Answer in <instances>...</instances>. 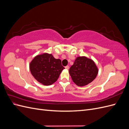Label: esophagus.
Instances as JSON below:
<instances>
[{
  "mask_svg": "<svg viewBox=\"0 0 129 129\" xmlns=\"http://www.w3.org/2000/svg\"><path fill=\"white\" fill-rule=\"evenodd\" d=\"M65 68H66V69H69V66H66V67H65Z\"/></svg>",
  "mask_w": 129,
  "mask_h": 129,
  "instance_id": "34e87169",
  "label": "esophagus"
}]
</instances>
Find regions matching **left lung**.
<instances>
[{"label": "left lung", "instance_id": "obj_1", "mask_svg": "<svg viewBox=\"0 0 129 129\" xmlns=\"http://www.w3.org/2000/svg\"><path fill=\"white\" fill-rule=\"evenodd\" d=\"M69 72L74 82L78 86L83 87L95 80L99 69L92 60L86 56H79Z\"/></svg>", "mask_w": 129, "mask_h": 129}]
</instances>
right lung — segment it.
<instances>
[{"instance_id": "right-lung-1", "label": "right lung", "mask_w": 129, "mask_h": 129, "mask_svg": "<svg viewBox=\"0 0 129 129\" xmlns=\"http://www.w3.org/2000/svg\"><path fill=\"white\" fill-rule=\"evenodd\" d=\"M64 69L60 59H56L52 54L47 53L35 56L29 63L32 75L44 85H50L55 82Z\"/></svg>"}]
</instances>
